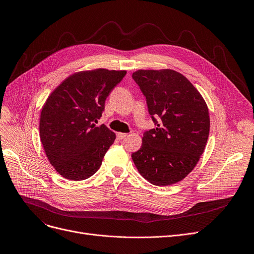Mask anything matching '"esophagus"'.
Masks as SVG:
<instances>
[{
	"label": "esophagus",
	"instance_id": "34e87169",
	"mask_svg": "<svg viewBox=\"0 0 254 254\" xmlns=\"http://www.w3.org/2000/svg\"><path fill=\"white\" fill-rule=\"evenodd\" d=\"M118 137L120 138V139H123V138H125L127 135V133H125V132H118Z\"/></svg>",
	"mask_w": 254,
	"mask_h": 254
}]
</instances>
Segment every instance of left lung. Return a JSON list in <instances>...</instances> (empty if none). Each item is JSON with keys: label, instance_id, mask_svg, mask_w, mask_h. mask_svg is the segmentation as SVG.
Listing matches in <instances>:
<instances>
[{"label": "left lung", "instance_id": "1", "mask_svg": "<svg viewBox=\"0 0 254 254\" xmlns=\"http://www.w3.org/2000/svg\"><path fill=\"white\" fill-rule=\"evenodd\" d=\"M132 79L146 97L157 127L143 133L132 161L153 185L178 183L204 152L210 129L207 104L194 85L175 70H137Z\"/></svg>", "mask_w": 254, "mask_h": 254}]
</instances>
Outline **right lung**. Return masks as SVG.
<instances>
[{"instance_id": "add662e5", "label": "right lung", "mask_w": 254, "mask_h": 254, "mask_svg": "<svg viewBox=\"0 0 254 254\" xmlns=\"http://www.w3.org/2000/svg\"><path fill=\"white\" fill-rule=\"evenodd\" d=\"M126 74L125 70L101 68L77 72L47 98L40 117V138L50 164L65 179L85 180L100 168L116 134L95 123L106 97Z\"/></svg>"}]
</instances>
